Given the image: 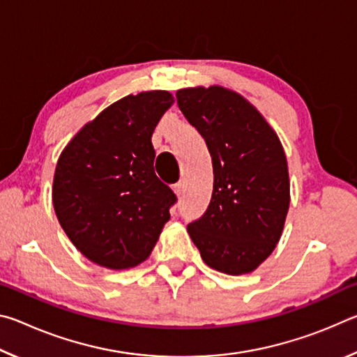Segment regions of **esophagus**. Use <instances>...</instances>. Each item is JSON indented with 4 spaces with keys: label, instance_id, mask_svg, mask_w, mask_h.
I'll use <instances>...</instances> for the list:
<instances>
[{
    "label": "esophagus",
    "instance_id": "obj_1",
    "mask_svg": "<svg viewBox=\"0 0 357 357\" xmlns=\"http://www.w3.org/2000/svg\"><path fill=\"white\" fill-rule=\"evenodd\" d=\"M183 189H184L183 183H178V184L173 185V190H174V193H176L178 197H181V193H183Z\"/></svg>",
    "mask_w": 357,
    "mask_h": 357
}]
</instances>
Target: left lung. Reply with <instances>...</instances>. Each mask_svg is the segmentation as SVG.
Returning <instances> with one entry per match:
<instances>
[{
  "instance_id": "8db88e82",
  "label": "left lung",
  "mask_w": 357,
  "mask_h": 357,
  "mask_svg": "<svg viewBox=\"0 0 357 357\" xmlns=\"http://www.w3.org/2000/svg\"><path fill=\"white\" fill-rule=\"evenodd\" d=\"M179 110L213 159L214 187L200 219L187 225L209 268L255 271L275 249L289 208L285 151L274 129L243 96L222 86L176 93Z\"/></svg>"
}]
</instances>
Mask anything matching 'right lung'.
<instances>
[{
	"label": "right lung",
	"instance_id": "1",
	"mask_svg": "<svg viewBox=\"0 0 357 357\" xmlns=\"http://www.w3.org/2000/svg\"><path fill=\"white\" fill-rule=\"evenodd\" d=\"M168 91L114 102L72 138L53 178V206L78 250L108 269L149 257L176 195L155 176L151 137L173 105Z\"/></svg>",
	"mask_w": 357,
	"mask_h": 357
}]
</instances>
